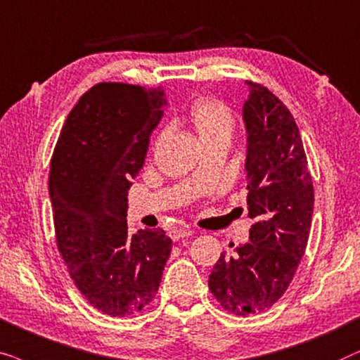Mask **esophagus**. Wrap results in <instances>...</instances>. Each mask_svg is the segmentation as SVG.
<instances>
[{"label":"esophagus","mask_w":360,"mask_h":360,"mask_svg":"<svg viewBox=\"0 0 360 360\" xmlns=\"http://www.w3.org/2000/svg\"><path fill=\"white\" fill-rule=\"evenodd\" d=\"M194 233V230H191V229H172L171 232H169V237H171V240H174V242H177L179 240V238H184V237H191Z\"/></svg>","instance_id":"34e87169"}]
</instances>
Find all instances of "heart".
<instances>
[{
  "label": "heart",
  "instance_id": "heart-1",
  "mask_svg": "<svg viewBox=\"0 0 360 360\" xmlns=\"http://www.w3.org/2000/svg\"><path fill=\"white\" fill-rule=\"evenodd\" d=\"M191 124L202 145L210 141H229L233 133V117L217 100H200L191 108Z\"/></svg>",
  "mask_w": 360,
  "mask_h": 360
}]
</instances>
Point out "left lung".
<instances>
[{"mask_svg":"<svg viewBox=\"0 0 360 360\" xmlns=\"http://www.w3.org/2000/svg\"><path fill=\"white\" fill-rule=\"evenodd\" d=\"M247 243L222 253L209 275L215 300L238 316L262 313L293 280L308 245L314 191L293 115L262 85L247 82ZM233 247V245H232Z\"/></svg>","mask_w":360,"mask_h":360,"instance_id":"left-lung-1","label":"left lung"}]
</instances>
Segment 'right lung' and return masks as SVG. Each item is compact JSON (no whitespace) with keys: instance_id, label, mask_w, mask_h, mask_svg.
Wrapping results in <instances>:
<instances>
[{"instance_id":"right-lung-1","label":"right lung","mask_w":360,"mask_h":360,"mask_svg":"<svg viewBox=\"0 0 360 360\" xmlns=\"http://www.w3.org/2000/svg\"><path fill=\"white\" fill-rule=\"evenodd\" d=\"M166 89L97 84L80 97L49 171L57 248L89 303L122 318L155 298L171 255L162 229L128 232V189L167 107Z\"/></svg>"}]
</instances>
